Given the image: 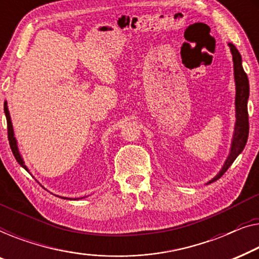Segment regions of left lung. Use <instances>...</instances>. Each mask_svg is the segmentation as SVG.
Returning <instances> with one entry per match:
<instances>
[{"instance_id":"obj_1","label":"left lung","mask_w":259,"mask_h":259,"mask_svg":"<svg viewBox=\"0 0 259 259\" xmlns=\"http://www.w3.org/2000/svg\"><path fill=\"white\" fill-rule=\"evenodd\" d=\"M230 52L232 54V61H234V75L236 83V123L234 137H232L230 154H229L227 161H225L223 167L220 172L214 176L212 180L209 181V183L217 181L225 174L234 161L237 158V156L245 148L247 137H249V115H247V100H249V79L244 71L242 65V56L236 47L232 43H229Z\"/></svg>"}]
</instances>
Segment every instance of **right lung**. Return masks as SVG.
Returning <instances> with one entry per match:
<instances>
[{
	"mask_svg": "<svg viewBox=\"0 0 259 259\" xmlns=\"http://www.w3.org/2000/svg\"><path fill=\"white\" fill-rule=\"evenodd\" d=\"M5 114H6V118H7V125H8V140H9V144H10V148H12V151L14 156H15L16 161L19 164L24 167L25 170H28L27 165L24 164L23 162V158H22V156L20 155V151H19V148H17V142H16V138L14 136V129H13V124H12V118H10V115H9V110H8V105H7V101L5 102ZM64 198L65 197H62Z\"/></svg>",
	"mask_w": 259,
	"mask_h": 259,
	"instance_id": "right-lung-1",
	"label": "right lung"
}]
</instances>
